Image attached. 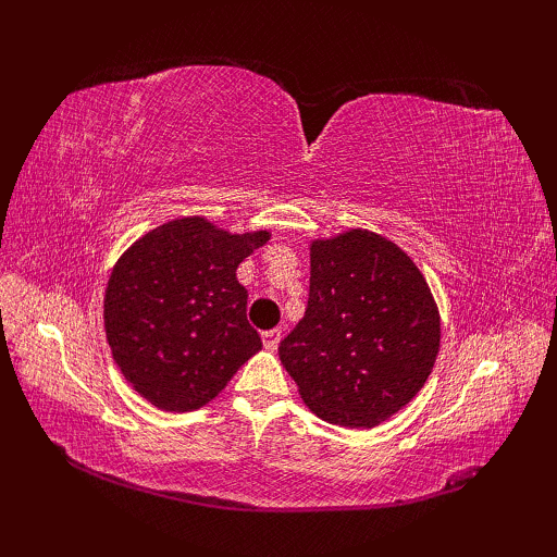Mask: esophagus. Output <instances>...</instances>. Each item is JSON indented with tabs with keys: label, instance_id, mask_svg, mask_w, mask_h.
<instances>
[{
	"label": "esophagus",
	"instance_id": "esophagus-1",
	"mask_svg": "<svg viewBox=\"0 0 557 557\" xmlns=\"http://www.w3.org/2000/svg\"><path fill=\"white\" fill-rule=\"evenodd\" d=\"M278 342H281V330H278V327H276V330H267V332H262V344H264V348L274 350V348L278 346Z\"/></svg>",
	"mask_w": 557,
	"mask_h": 557
}]
</instances>
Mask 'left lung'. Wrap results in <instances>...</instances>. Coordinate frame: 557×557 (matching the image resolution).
Here are the masks:
<instances>
[{
  "mask_svg": "<svg viewBox=\"0 0 557 557\" xmlns=\"http://www.w3.org/2000/svg\"><path fill=\"white\" fill-rule=\"evenodd\" d=\"M440 339L413 260L376 232L348 230L311 244L309 305L278 358L318 418L369 430L418 395Z\"/></svg>",
  "mask_w": 557,
  "mask_h": 557,
  "instance_id": "8db88e82",
  "label": "left lung"
}]
</instances>
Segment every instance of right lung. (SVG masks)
I'll return each instance as SVG.
<instances>
[{
    "label": "right lung",
    "mask_w": 557,
    "mask_h": 557,
    "mask_svg": "<svg viewBox=\"0 0 557 557\" xmlns=\"http://www.w3.org/2000/svg\"><path fill=\"white\" fill-rule=\"evenodd\" d=\"M269 232L230 234L207 218L150 230L115 262L104 327L115 364L162 411H195L262 348L237 267Z\"/></svg>",
    "instance_id": "1"
}]
</instances>
